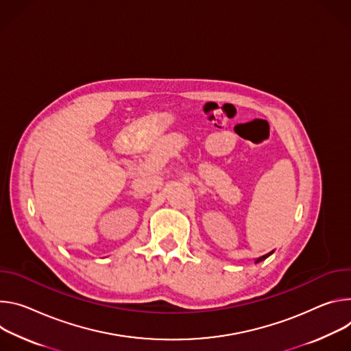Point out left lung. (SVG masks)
Listing matches in <instances>:
<instances>
[{
  "label": "left lung",
  "mask_w": 351,
  "mask_h": 351,
  "mask_svg": "<svg viewBox=\"0 0 351 351\" xmlns=\"http://www.w3.org/2000/svg\"><path fill=\"white\" fill-rule=\"evenodd\" d=\"M271 254H274V251H271V252H269V254H266V255H263V256H259L258 259H255V263H259V262H262V261H265L267 256H270Z\"/></svg>",
  "instance_id": "obj_1"
}]
</instances>
